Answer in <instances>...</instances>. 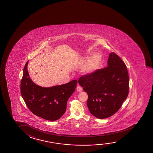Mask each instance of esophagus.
<instances>
[{"label": "esophagus", "mask_w": 153, "mask_h": 153, "mask_svg": "<svg viewBox=\"0 0 153 153\" xmlns=\"http://www.w3.org/2000/svg\"><path fill=\"white\" fill-rule=\"evenodd\" d=\"M76 90L78 92H81L83 90V88L82 87H81L80 85H78L76 87Z\"/></svg>", "instance_id": "esophagus-1"}]
</instances>
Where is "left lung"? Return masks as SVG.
<instances>
[{"label": "left lung", "instance_id": "obj_1", "mask_svg": "<svg viewBox=\"0 0 153 153\" xmlns=\"http://www.w3.org/2000/svg\"><path fill=\"white\" fill-rule=\"evenodd\" d=\"M78 82L88 95L89 111L98 118H106L116 114L128 97V70L114 52L110 53L107 67L82 75Z\"/></svg>", "mask_w": 153, "mask_h": 153}]
</instances>
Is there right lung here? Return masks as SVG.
<instances>
[{
	"label": "right lung",
	"instance_id": "1",
	"mask_svg": "<svg viewBox=\"0 0 153 153\" xmlns=\"http://www.w3.org/2000/svg\"><path fill=\"white\" fill-rule=\"evenodd\" d=\"M26 62L21 81V92L30 111L37 116L55 121L60 118L66 109L68 98L75 91L78 81L74 80L64 85L44 88L30 79Z\"/></svg>",
	"mask_w": 153,
	"mask_h": 153
}]
</instances>
